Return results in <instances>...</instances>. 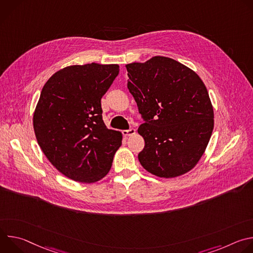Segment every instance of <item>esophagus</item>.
I'll use <instances>...</instances> for the list:
<instances>
[{"label": "esophagus", "mask_w": 253, "mask_h": 253, "mask_svg": "<svg viewBox=\"0 0 253 253\" xmlns=\"http://www.w3.org/2000/svg\"><path fill=\"white\" fill-rule=\"evenodd\" d=\"M122 133H123V135H124V136L128 137V136L134 135V134L136 133V130H135L134 128H129L128 130H123V131H122Z\"/></svg>", "instance_id": "esophagus-1"}]
</instances>
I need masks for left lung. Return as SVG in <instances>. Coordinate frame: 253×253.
I'll list each match as a JSON object with an SVG mask.
<instances>
[{
    "instance_id": "left-lung-1",
    "label": "left lung",
    "mask_w": 253,
    "mask_h": 253,
    "mask_svg": "<svg viewBox=\"0 0 253 253\" xmlns=\"http://www.w3.org/2000/svg\"><path fill=\"white\" fill-rule=\"evenodd\" d=\"M127 87L144 123L138 133L145 146L141 165L159 177H176L201 158L214 126L213 108L205 85L188 67L156 56L126 65Z\"/></svg>"
}]
</instances>
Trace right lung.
I'll list each match as a JSON object with an SVG mask.
<instances>
[{
  "instance_id": "right-lung-1",
  "label": "right lung",
  "mask_w": 253,
  "mask_h": 253,
  "mask_svg": "<svg viewBox=\"0 0 253 253\" xmlns=\"http://www.w3.org/2000/svg\"><path fill=\"white\" fill-rule=\"evenodd\" d=\"M119 74L117 64L66 67L44 85L34 130L49 161L65 176L96 182L109 172L122 134L102 119L101 98Z\"/></svg>"
}]
</instances>
